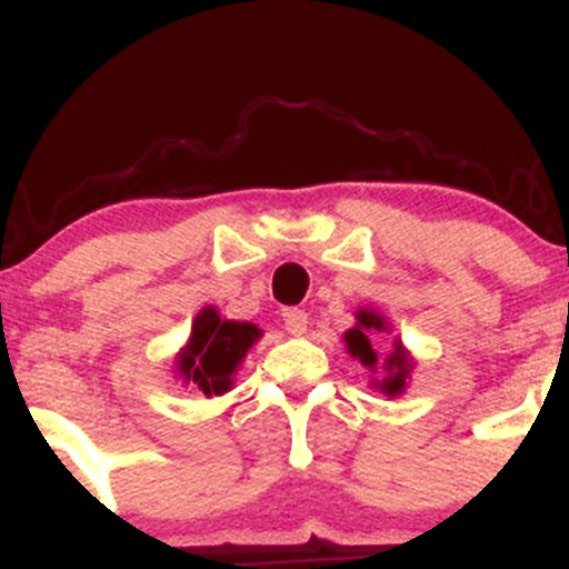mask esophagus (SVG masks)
Instances as JSON below:
<instances>
[{"label": "esophagus", "mask_w": 569, "mask_h": 569, "mask_svg": "<svg viewBox=\"0 0 569 569\" xmlns=\"http://www.w3.org/2000/svg\"><path fill=\"white\" fill-rule=\"evenodd\" d=\"M283 323H286V331H289V335H305L310 318H307V312L299 310V307H286Z\"/></svg>", "instance_id": "1"}]
</instances>
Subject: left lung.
Here are the masks:
<instances>
[{"mask_svg":"<svg viewBox=\"0 0 569 569\" xmlns=\"http://www.w3.org/2000/svg\"><path fill=\"white\" fill-rule=\"evenodd\" d=\"M369 331H385V321L380 316H375L371 310H361L358 312V326L345 335V342H348L350 356L361 358L363 367L377 371V352L369 342ZM385 369H388V377L377 382V388L388 396H398L403 390V385H407V377L411 371L409 361L403 358V350L398 342H396V352H390V356L385 358Z\"/></svg>","mask_w":569,"mask_h":569,"instance_id":"1","label":"left lung"}]
</instances>
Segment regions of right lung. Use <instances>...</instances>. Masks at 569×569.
I'll return each instance as SVG.
<instances>
[{
    "label": "right lung",
    "mask_w": 569,
    "mask_h": 569,
    "mask_svg": "<svg viewBox=\"0 0 569 569\" xmlns=\"http://www.w3.org/2000/svg\"><path fill=\"white\" fill-rule=\"evenodd\" d=\"M257 337L259 329L253 323L221 321L213 307H206L192 326L187 350L179 356V371L200 393H224L234 367Z\"/></svg>",
    "instance_id": "obj_1"
}]
</instances>
